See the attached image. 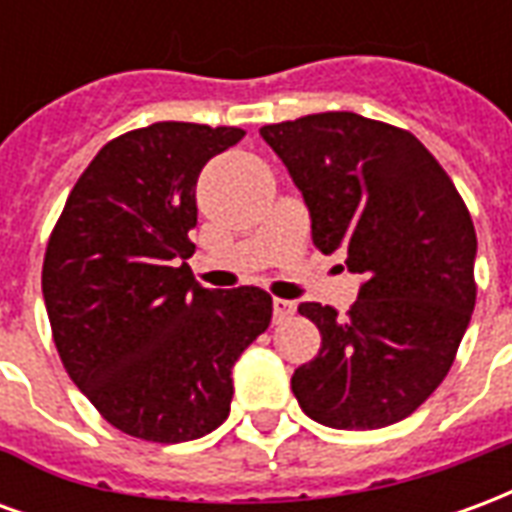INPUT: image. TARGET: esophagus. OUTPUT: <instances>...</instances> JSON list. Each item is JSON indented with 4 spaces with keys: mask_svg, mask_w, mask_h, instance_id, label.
Here are the masks:
<instances>
[{
    "mask_svg": "<svg viewBox=\"0 0 512 512\" xmlns=\"http://www.w3.org/2000/svg\"><path fill=\"white\" fill-rule=\"evenodd\" d=\"M293 312H296V304H293V301L274 299V321H277V323L288 321Z\"/></svg>",
    "mask_w": 512,
    "mask_h": 512,
    "instance_id": "obj_1",
    "label": "esophagus"
}]
</instances>
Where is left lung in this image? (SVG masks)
Listing matches in <instances>:
<instances>
[{
  "instance_id": "1",
  "label": "left lung",
  "mask_w": 512,
  "mask_h": 512,
  "mask_svg": "<svg viewBox=\"0 0 512 512\" xmlns=\"http://www.w3.org/2000/svg\"><path fill=\"white\" fill-rule=\"evenodd\" d=\"M304 194L312 244L362 274L337 315L299 304L321 332L293 395L326 428L373 430L414 414L450 373L472 321L477 235L450 175L411 131L354 112L260 128Z\"/></svg>"
}]
</instances>
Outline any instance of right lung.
I'll list each match as a JSON object with an SVG mask.
<instances>
[{"label":"right lung","instance_id":"add662e5","mask_svg":"<svg viewBox=\"0 0 512 512\" xmlns=\"http://www.w3.org/2000/svg\"><path fill=\"white\" fill-rule=\"evenodd\" d=\"M235 126L153 123L106 142L68 194L43 257V299L68 376L134 439L222 425L233 365L271 323L266 290H208L194 255V186Z\"/></svg>","mask_w":512,"mask_h":512}]
</instances>
